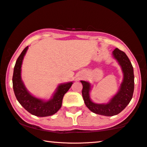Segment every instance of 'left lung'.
<instances>
[{
  "label": "left lung",
  "mask_w": 147,
  "mask_h": 147,
  "mask_svg": "<svg viewBox=\"0 0 147 147\" xmlns=\"http://www.w3.org/2000/svg\"><path fill=\"white\" fill-rule=\"evenodd\" d=\"M113 54L122 67L124 79L120 89L111 99L110 102L107 104L93 103L90 98V83L81 81L83 86L82 97L86 107L93 113L107 116L116 115L124 110L132 99L134 91V68L129 58L124 52L118 48H116L113 51Z\"/></svg>",
  "instance_id": "8db88e82"
}]
</instances>
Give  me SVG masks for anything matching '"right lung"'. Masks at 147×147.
<instances>
[{
	"mask_svg": "<svg viewBox=\"0 0 147 147\" xmlns=\"http://www.w3.org/2000/svg\"><path fill=\"white\" fill-rule=\"evenodd\" d=\"M28 47L29 46H27L18 57L13 69L12 83L16 99L21 105L32 115L39 117L53 115L61 108L64 95L70 89L73 82L60 84L52 98L48 101H44L30 94L25 88L21 78L22 61Z\"/></svg>",
	"mask_w": 147,
	"mask_h": 147,
	"instance_id": "obj_1",
	"label": "right lung"
}]
</instances>
